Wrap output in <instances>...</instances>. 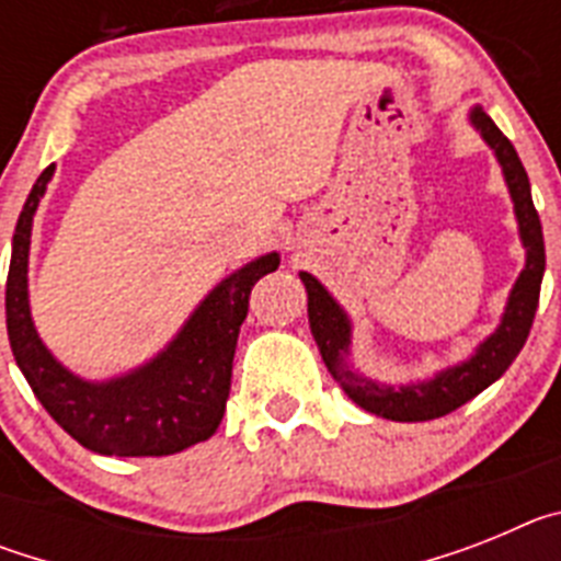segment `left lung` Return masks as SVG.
<instances>
[{
    "label": "left lung",
    "instance_id": "left-lung-1",
    "mask_svg": "<svg viewBox=\"0 0 561 561\" xmlns=\"http://www.w3.org/2000/svg\"><path fill=\"white\" fill-rule=\"evenodd\" d=\"M469 123L480 131L485 146L492 148L503 168L505 185L512 193L514 216L519 225V241L525 247V270L519 272L508 304H505L503 320L494 329V334L480 342L474 354L466 362H458L453 368L440 370L433 379L419 381V385H381V381L362 376L348 362L351 354V320L329 295L320 280L309 272H300L306 291H309V325L314 334L317 348L323 354L329 374L340 381V388L356 401L362 410L381 415L390 421H430L453 413L460 404L483 393L492 381L508 370L517 354L523 351L525 340L531 334L534 314L539 304V286L545 275V241L542 225H539L537 207L531 199V182L519 162L517 151L508 142L503 131L494 126V121L480 106L469 112Z\"/></svg>",
    "mask_w": 561,
    "mask_h": 561
}]
</instances>
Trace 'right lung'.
I'll return each instance as SVG.
<instances>
[{
    "instance_id": "right-lung-1",
    "label": "right lung",
    "mask_w": 561,
    "mask_h": 561,
    "mask_svg": "<svg viewBox=\"0 0 561 561\" xmlns=\"http://www.w3.org/2000/svg\"><path fill=\"white\" fill-rule=\"evenodd\" d=\"M53 171L56 165L44 168L13 232L4 314L19 370L42 408L81 447L98 455L157 458L207 440L225 415L232 356L250 309V291L261 277L277 270L280 255H261L225 277L151 362L114 379L87 381L49 354L30 317V232Z\"/></svg>"
}]
</instances>
